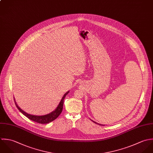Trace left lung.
<instances>
[{"mask_svg": "<svg viewBox=\"0 0 153 153\" xmlns=\"http://www.w3.org/2000/svg\"><path fill=\"white\" fill-rule=\"evenodd\" d=\"M93 122H94V123H96V124H98V125H101V124H99V123H97V122H94V121H92Z\"/></svg>", "mask_w": 153, "mask_h": 153, "instance_id": "obj_1", "label": "left lung"}]
</instances>
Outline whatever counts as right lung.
Instances as JSON below:
<instances>
[{
    "mask_svg": "<svg viewBox=\"0 0 153 153\" xmlns=\"http://www.w3.org/2000/svg\"><path fill=\"white\" fill-rule=\"evenodd\" d=\"M69 93V91L66 92L64 96H62V99H61L60 102L59 103L58 106L57 107V108L53 111V112H51V113L45 115H41V116H38V115H31L30 114H28L27 112H25V111H24L22 109H21L18 105H17L15 99V105L17 107V108L19 110V111L23 114L24 115L25 117H27L28 119L31 120L32 121H34V122H37L39 123H42V124H46L48 123L52 122L54 120H55L61 113L62 110V108H63V103H64V99L66 95Z\"/></svg>",
    "mask_w": 153,
    "mask_h": 153,
    "instance_id": "obj_1",
    "label": "right lung"
}]
</instances>
